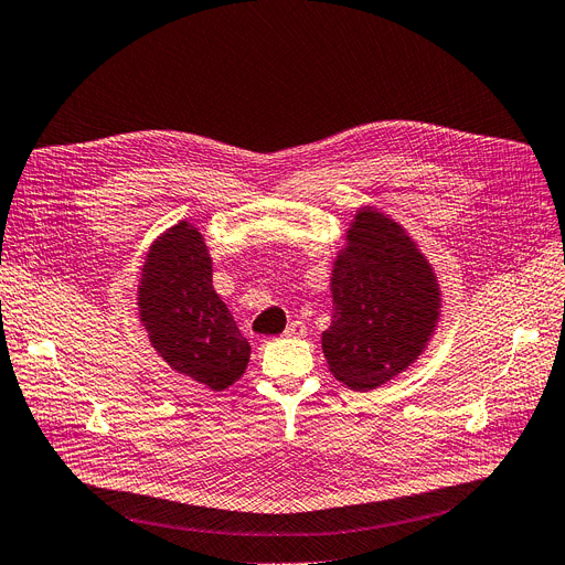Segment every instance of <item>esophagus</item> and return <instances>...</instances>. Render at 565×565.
Here are the masks:
<instances>
[{
	"label": "esophagus",
	"instance_id": "esophagus-1",
	"mask_svg": "<svg viewBox=\"0 0 565 565\" xmlns=\"http://www.w3.org/2000/svg\"><path fill=\"white\" fill-rule=\"evenodd\" d=\"M284 335H286V338H296V340H300V338H305V335H307V328H305V323H302V321H294V323H290V326L286 328Z\"/></svg>",
	"mask_w": 565,
	"mask_h": 565
}]
</instances>
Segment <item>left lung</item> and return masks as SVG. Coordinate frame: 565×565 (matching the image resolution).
I'll return each mask as SVG.
<instances>
[{
	"label": "left lung",
	"instance_id": "1",
	"mask_svg": "<svg viewBox=\"0 0 565 565\" xmlns=\"http://www.w3.org/2000/svg\"><path fill=\"white\" fill-rule=\"evenodd\" d=\"M332 319L321 349L332 377L372 391L419 361L443 317L440 281L407 230L359 206L330 269Z\"/></svg>",
	"mask_w": 565,
	"mask_h": 565
}]
</instances>
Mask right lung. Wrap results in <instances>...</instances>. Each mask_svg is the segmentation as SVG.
<instances>
[{
  "instance_id": "obj_1",
  "label": "right lung",
  "mask_w": 565,
  "mask_h": 565,
  "mask_svg": "<svg viewBox=\"0 0 565 565\" xmlns=\"http://www.w3.org/2000/svg\"><path fill=\"white\" fill-rule=\"evenodd\" d=\"M212 275L200 227L179 221L149 246L137 307L158 356L183 377L221 393L246 372L250 347L214 290Z\"/></svg>"
}]
</instances>
